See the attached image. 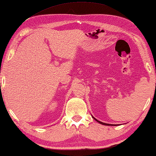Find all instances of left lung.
Wrapping results in <instances>:
<instances>
[{
	"label": "left lung",
	"instance_id": "1",
	"mask_svg": "<svg viewBox=\"0 0 156 156\" xmlns=\"http://www.w3.org/2000/svg\"><path fill=\"white\" fill-rule=\"evenodd\" d=\"M92 118L94 119V120H95L97 122H99V123H100V124H102V125H109V126H115V125H113V124H108V123H105V122H100V121H99V120H97L96 118H94V117L92 116Z\"/></svg>",
	"mask_w": 156,
	"mask_h": 156
}]
</instances>
